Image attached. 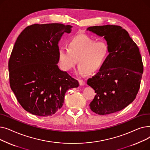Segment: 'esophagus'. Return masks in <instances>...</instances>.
I'll return each mask as SVG.
<instances>
[{
  "label": "esophagus",
  "mask_w": 150,
  "mask_h": 150,
  "mask_svg": "<svg viewBox=\"0 0 150 150\" xmlns=\"http://www.w3.org/2000/svg\"><path fill=\"white\" fill-rule=\"evenodd\" d=\"M79 81V84L80 86H84L86 84V82L83 80H79V81Z\"/></svg>",
  "instance_id": "1"
}]
</instances>
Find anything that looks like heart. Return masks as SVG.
Wrapping results in <instances>:
<instances>
[{
    "instance_id": "1",
    "label": "heart",
    "mask_w": 150,
    "mask_h": 150,
    "mask_svg": "<svg viewBox=\"0 0 150 150\" xmlns=\"http://www.w3.org/2000/svg\"><path fill=\"white\" fill-rule=\"evenodd\" d=\"M109 47L105 41H97L86 35H77L70 40L67 47L58 50L61 69L69 72L76 64L78 75L96 73L104 66L109 56Z\"/></svg>"
}]
</instances>
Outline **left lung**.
<instances>
[{"mask_svg": "<svg viewBox=\"0 0 150 150\" xmlns=\"http://www.w3.org/2000/svg\"><path fill=\"white\" fill-rule=\"evenodd\" d=\"M87 30L103 36L110 51L104 66L88 80L97 93L90 108L99 115L119 111L132 103L140 88L144 67L139 47L120 26H93Z\"/></svg>", "mask_w": 150, "mask_h": 150, "instance_id": "left-lung-1", "label": "left lung"}]
</instances>
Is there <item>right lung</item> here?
Instances as JSON below:
<instances>
[{
	"label": "right lung",
	"mask_w": 150,
	"mask_h": 150,
	"mask_svg": "<svg viewBox=\"0 0 150 150\" xmlns=\"http://www.w3.org/2000/svg\"><path fill=\"white\" fill-rule=\"evenodd\" d=\"M72 28L57 23L33 24L17 38L8 62L10 84L26 111L50 116L62 106L66 91L79 86L57 65L59 42Z\"/></svg>",
	"instance_id": "right-lung-1"
}]
</instances>
